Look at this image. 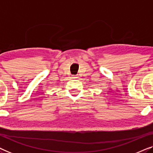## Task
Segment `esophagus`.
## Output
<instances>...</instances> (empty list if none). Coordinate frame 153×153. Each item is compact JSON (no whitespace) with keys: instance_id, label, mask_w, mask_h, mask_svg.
<instances>
[{"instance_id":"34e87169","label":"esophagus","mask_w":153,"mask_h":153,"mask_svg":"<svg viewBox=\"0 0 153 153\" xmlns=\"http://www.w3.org/2000/svg\"><path fill=\"white\" fill-rule=\"evenodd\" d=\"M74 79H78V77H77V76H75V77H74Z\"/></svg>"}]
</instances>
